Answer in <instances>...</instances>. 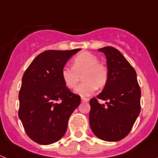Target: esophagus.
<instances>
[{
  "instance_id": "1",
  "label": "esophagus",
  "mask_w": 158,
  "mask_h": 158,
  "mask_svg": "<svg viewBox=\"0 0 158 158\" xmlns=\"http://www.w3.org/2000/svg\"><path fill=\"white\" fill-rule=\"evenodd\" d=\"M81 100H82V102H89V98H83V97H82V98H81Z\"/></svg>"
}]
</instances>
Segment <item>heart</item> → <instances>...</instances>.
I'll use <instances>...</instances> for the list:
<instances>
[{
	"mask_svg": "<svg viewBox=\"0 0 158 158\" xmlns=\"http://www.w3.org/2000/svg\"><path fill=\"white\" fill-rule=\"evenodd\" d=\"M80 76L83 82L76 87L75 92L80 96L87 97L92 95L97 88L102 89L106 85L109 72L106 66L99 63L96 56L84 52L75 57L72 68L63 67L61 70L62 79L69 89L76 86Z\"/></svg>",
	"mask_w": 158,
	"mask_h": 158,
	"instance_id": "heart-1",
	"label": "heart"
}]
</instances>
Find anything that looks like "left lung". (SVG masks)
Segmentation results:
<instances>
[{"label":"left lung","mask_w":158,"mask_h":158,"mask_svg":"<svg viewBox=\"0 0 158 158\" xmlns=\"http://www.w3.org/2000/svg\"><path fill=\"white\" fill-rule=\"evenodd\" d=\"M107 59L109 79L97 98L89 101V124L99 139L118 141L131 130L141 111V89L135 69L117 49H98ZM98 99L106 101L99 104Z\"/></svg>","instance_id":"1"}]
</instances>
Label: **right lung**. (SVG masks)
Listing matches in <instances>:
<instances>
[{
	"label": "right lung",
	"instance_id": "1",
	"mask_svg": "<svg viewBox=\"0 0 158 158\" xmlns=\"http://www.w3.org/2000/svg\"><path fill=\"white\" fill-rule=\"evenodd\" d=\"M81 50H46L33 60L22 78L18 115L27 135L40 144L56 142L66 133L79 95L64 85L61 70Z\"/></svg>",
	"mask_w": 158,
	"mask_h": 158
}]
</instances>
